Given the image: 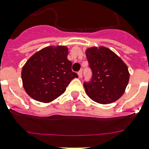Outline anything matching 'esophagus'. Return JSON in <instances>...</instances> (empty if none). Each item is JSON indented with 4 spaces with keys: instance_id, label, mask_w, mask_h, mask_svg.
Masks as SVG:
<instances>
[{
    "instance_id": "34e87169",
    "label": "esophagus",
    "mask_w": 149,
    "mask_h": 149,
    "mask_svg": "<svg viewBox=\"0 0 149 149\" xmlns=\"http://www.w3.org/2000/svg\"><path fill=\"white\" fill-rule=\"evenodd\" d=\"M78 76H79V77L81 78L82 77V70H80V71L78 72Z\"/></svg>"
}]
</instances>
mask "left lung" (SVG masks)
I'll return each mask as SVG.
<instances>
[{
  "mask_svg": "<svg viewBox=\"0 0 149 149\" xmlns=\"http://www.w3.org/2000/svg\"><path fill=\"white\" fill-rule=\"evenodd\" d=\"M86 57L92 72L90 80L84 82L87 95L101 104L117 101L123 94L128 83L127 65L117 55L103 47L99 49L89 48Z\"/></svg>",
  "mask_w": 149,
  "mask_h": 149,
  "instance_id": "left-lung-1",
  "label": "left lung"
}]
</instances>
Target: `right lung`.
<instances>
[{"label": "right lung", "instance_id": "right-lung-1", "mask_svg": "<svg viewBox=\"0 0 149 149\" xmlns=\"http://www.w3.org/2000/svg\"><path fill=\"white\" fill-rule=\"evenodd\" d=\"M66 47H47L26 61L22 70L26 92L33 99L48 102L64 93L66 87L78 75L72 71Z\"/></svg>", "mask_w": 149, "mask_h": 149}]
</instances>
